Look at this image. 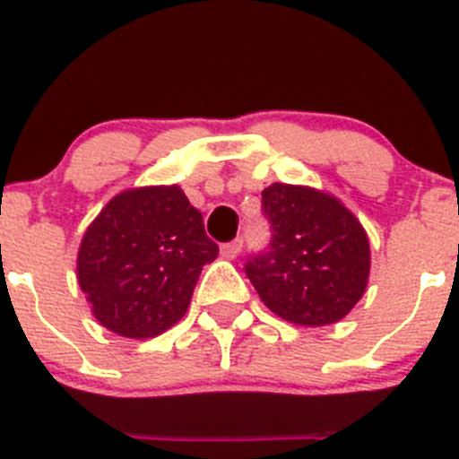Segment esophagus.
Masks as SVG:
<instances>
[{
  "mask_svg": "<svg viewBox=\"0 0 459 459\" xmlns=\"http://www.w3.org/2000/svg\"><path fill=\"white\" fill-rule=\"evenodd\" d=\"M241 247H243L241 238H234V241L221 246V256H225V259H237L238 252H241Z\"/></svg>",
  "mask_w": 459,
  "mask_h": 459,
  "instance_id": "esophagus-1",
  "label": "esophagus"
}]
</instances>
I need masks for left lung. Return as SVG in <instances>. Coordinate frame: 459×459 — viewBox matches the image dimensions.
Here are the masks:
<instances>
[{
	"label": "left lung",
	"mask_w": 459,
	"mask_h": 459,
	"mask_svg": "<svg viewBox=\"0 0 459 459\" xmlns=\"http://www.w3.org/2000/svg\"><path fill=\"white\" fill-rule=\"evenodd\" d=\"M261 195L273 238L246 265L261 302L299 326L342 320L365 295L372 265L360 221L313 186L274 182Z\"/></svg>",
	"instance_id": "obj_1"
}]
</instances>
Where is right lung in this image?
I'll use <instances>...</instances> for the list:
<instances>
[{"mask_svg":"<svg viewBox=\"0 0 459 459\" xmlns=\"http://www.w3.org/2000/svg\"><path fill=\"white\" fill-rule=\"evenodd\" d=\"M218 246L178 185L117 194L78 247V286L112 333L146 340L182 320Z\"/></svg>","mask_w":459,"mask_h":459,"instance_id":"1","label":"right lung"}]
</instances>
